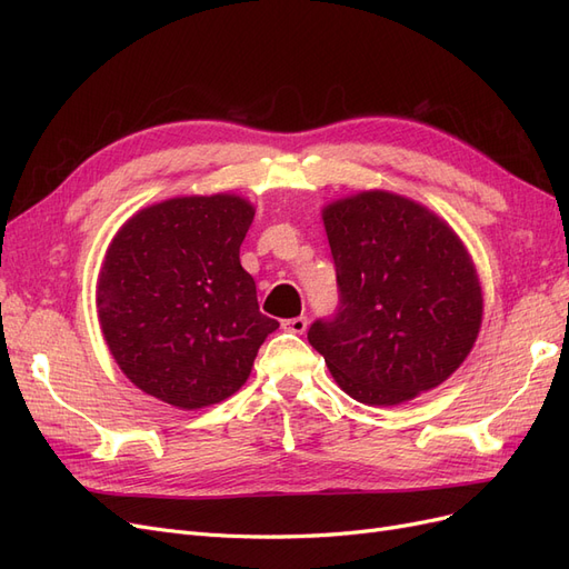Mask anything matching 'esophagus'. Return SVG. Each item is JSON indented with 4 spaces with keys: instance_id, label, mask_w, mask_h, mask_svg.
Wrapping results in <instances>:
<instances>
[{
    "instance_id": "obj_1",
    "label": "esophagus",
    "mask_w": 569,
    "mask_h": 569,
    "mask_svg": "<svg viewBox=\"0 0 569 569\" xmlns=\"http://www.w3.org/2000/svg\"><path fill=\"white\" fill-rule=\"evenodd\" d=\"M282 327L291 335H303L308 330V318L306 316H297V318H289L282 322Z\"/></svg>"
}]
</instances>
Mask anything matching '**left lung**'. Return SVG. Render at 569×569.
Segmentation results:
<instances>
[{
    "instance_id": "1",
    "label": "left lung",
    "mask_w": 569,
    "mask_h": 569,
    "mask_svg": "<svg viewBox=\"0 0 569 569\" xmlns=\"http://www.w3.org/2000/svg\"><path fill=\"white\" fill-rule=\"evenodd\" d=\"M339 311L311 347L337 385L368 406H399L439 387L472 351L481 287L460 237L422 203L370 189L322 209Z\"/></svg>"
}]
</instances>
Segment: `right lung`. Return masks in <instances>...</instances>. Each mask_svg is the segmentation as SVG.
<instances>
[{
    "mask_svg": "<svg viewBox=\"0 0 569 569\" xmlns=\"http://www.w3.org/2000/svg\"><path fill=\"white\" fill-rule=\"evenodd\" d=\"M253 206L237 194L176 197L137 211L113 237L97 280L101 335L128 380L197 410L247 382L280 327L258 311L239 263Z\"/></svg>",
    "mask_w": 569,
    "mask_h": 569,
    "instance_id": "1",
    "label": "right lung"
}]
</instances>
